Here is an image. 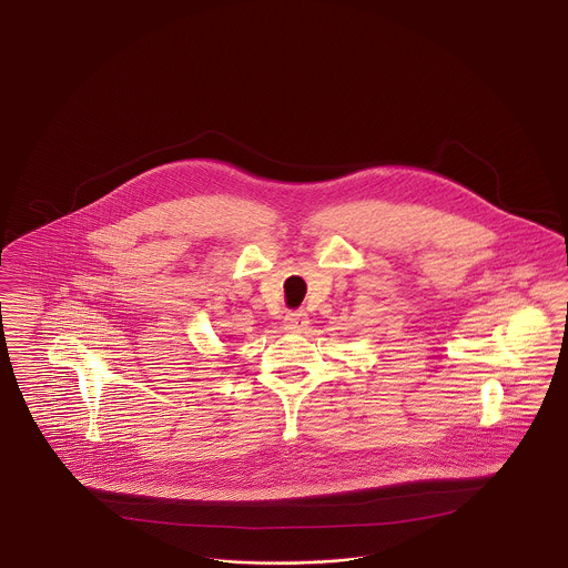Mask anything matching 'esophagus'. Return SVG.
<instances>
[{
  "mask_svg": "<svg viewBox=\"0 0 568 568\" xmlns=\"http://www.w3.org/2000/svg\"><path fill=\"white\" fill-rule=\"evenodd\" d=\"M283 325H285V329L300 332V329H304V327L308 325V317H306V313H304V311H294V313H287V315H285Z\"/></svg>",
  "mask_w": 568,
  "mask_h": 568,
  "instance_id": "obj_1",
  "label": "esophagus"
}]
</instances>
